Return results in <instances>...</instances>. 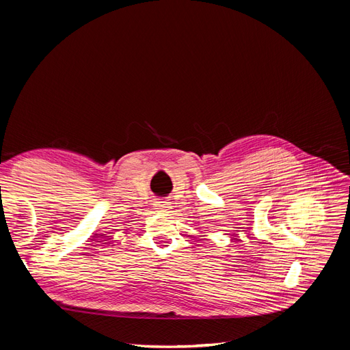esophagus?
I'll return each instance as SVG.
<instances>
[{"label": "esophagus", "instance_id": "esophagus-1", "mask_svg": "<svg viewBox=\"0 0 350 350\" xmlns=\"http://www.w3.org/2000/svg\"><path fill=\"white\" fill-rule=\"evenodd\" d=\"M159 207H161L162 210H166L167 207H169V204H167V201H159V204H157Z\"/></svg>", "mask_w": 350, "mask_h": 350}]
</instances>
